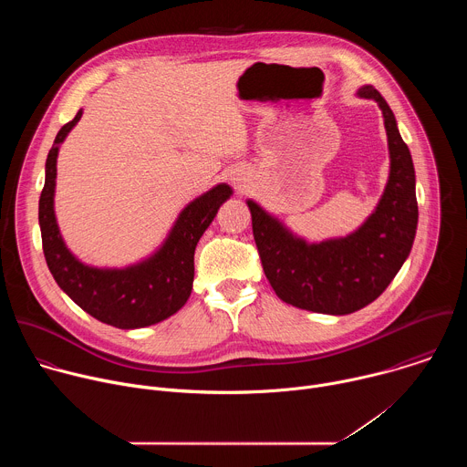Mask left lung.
<instances>
[{
	"mask_svg": "<svg viewBox=\"0 0 467 467\" xmlns=\"http://www.w3.org/2000/svg\"><path fill=\"white\" fill-rule=\"evenodd\" d=\"M384 116L389 177L375 213L351 234L319 244L292 234L247 199L253 236L272 288L288 305L344 316L373 303L401 270L418 229L416 171L386 99L371 85L358 90Z\"/></svg>",
	"mask_w": 467,
	"mask_h": 467,
	"instance_id": "left-lung-1",
	"label": "left lung"
}]
</instances>
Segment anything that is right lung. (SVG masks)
<instances>
[{
	"label": "right lung",
	"instance_id": "obj_1",
	"mask_svg": "<svg viewBox=\"0 0 467 467\" xmlns=\"http://www.w3.org/2000/svg\"><path fill=\"white\" fill-rule=\"evenodd\" d=\"M83 110L60 127L46 161V182L38 202V223L47 268L66 294L96 319L118 328H140L173 316L190 297L193 251L222 203L233 193L225 182L199 195L179 214L166 242L150 258L127 268H92L66 247L53 209L58 146L81 119Z\"/></svg>",
	"mask_w": 467,
	"mask_h": 467
}]
</instances>
